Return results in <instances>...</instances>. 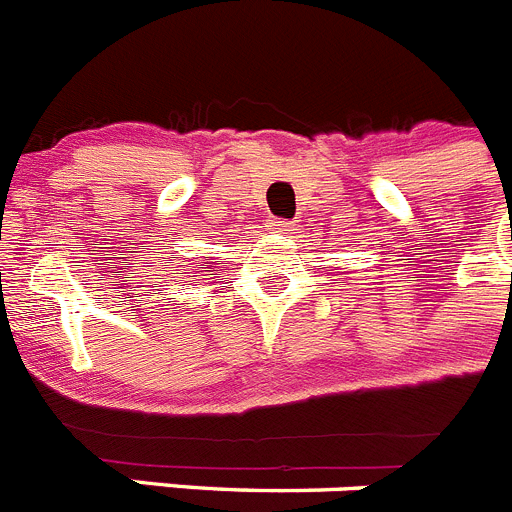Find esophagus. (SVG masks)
I'll list each match as a JSON object with an SVG mask.
<instances>
[{"label": "esophagus", "instance_id": "obj_1", "mask_svg": "<svg viewBox=\"0 0 512 512\" xmlns=\"http://www.w3.org/2000/svg\"><path fill=\"white\" fill-rule=\"evenodd\" d=\"M271 230H277V233H287V230H292V220H284V217H279V220H271Z\"/></svg>", "mask_w": 512, "mask_h": 512}]
</instances>
